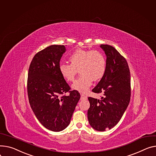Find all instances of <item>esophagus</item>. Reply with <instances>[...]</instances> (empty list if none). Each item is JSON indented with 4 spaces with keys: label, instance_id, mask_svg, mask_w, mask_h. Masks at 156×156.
Segmentation results:
<instances>
[{
    "label": "esophagus",
    "instance_id": "34e87169",
    "mask_svg": "<svg viewBox=\"0 0 156 156\" xmlns=\"http://www.w3.org/2000/svg\"><path fill=\"white\" fill-rule=\"evenodd\" d=\"M80 99L82 100H87V97L83 94H81V98Z\"/></svg>",
    "mask_w": 156,
    "mask_h": 156
}]
</instances>
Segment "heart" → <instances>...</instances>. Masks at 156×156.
I'll use <instances>...</instances> for the list:
<instances>
[{"mask_svg":"<svg viewBox=\"0 0 156 156\" xmlns=\"http://www.w3.org/2000/svg\"><path fill=\"white\" fill-rule=\"evenodd\" d=\"M70 64L61 63L59 71L66 81H72L79 70L81 75L71 87L80 93H87L92 85L93 80L99 81L105 75L107 68L106 58L98 50L77 49L68 57Z\"/></svg>","mask_w":156,"mask_h":156,"instance_id":"obj_1","label":"heart"}]
</instances>
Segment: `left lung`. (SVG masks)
<instances>
[{"mask_svg":"<svg viewBox=\"0 0 156 156\" xmlns=\"http://www.w3.org/2000/svg\"><path fill=\"white\" fill-rule=\"evenodd\" d=\"M107 56L105 75L92 91L103 93L101 100L88 97V119L98 131L111 129L120 121L130 99V74L127 62L115 48L101 44Z\"/></svg>","mask_w":156,"mask_h":156,"instance_id":"obj_1","label":"left lung"}]
</instances>
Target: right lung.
<instances>
[{
    "mask_svg": "<svg viewBox=\"0 0 156 156\" xmlns=\"http://www.w3.org/2000/svg\"><path fill=\"white\" fill-rule=\"evenodd\" d=\"M63 45H51L38 52L29 68L27 94L37 120L48 130L59 132L70 123L80 98L60 75V59L65 53ZM69 92L68 96L64 94Z\"/></svg>",
    "mask_w": 156,
    "mask_h": 156,
    "instance_id": "obj_1",
    "label": "right lung"
}]
</instances>
